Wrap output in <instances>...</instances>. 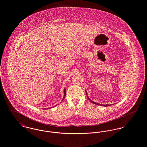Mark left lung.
<instances>
[{"mask_svg": "<svg viewBox=\"0 0 147 147\" xmlns=\"http://www.w3.org/2000/svg\"><path fill=\"white\" fill-rule=\"evenodd\" d=\"M86 95H88V94H87V92L86 91ZM87 97H88V98L91 101V102H92L93 104H96V105H101V106H111V104H110V105H109V104H106V105H101V104H98L97 102H94V101H91V100L88 97V96H87Z\"/></svg>", "mask_w": 147, "mask_h": 147, "instance_id": "obj_1", "label": "left lung"}]
</instances>
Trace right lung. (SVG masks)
Here are the masks:
<instances>
[{
    "mask_svg": "<svg viewBox=\"0 0 147 147\" xmlns=\"http://www.w3.org/2000/svg\"><path fill=\"white\" fill-rule=\"evenodd\" d=\"M65 94H66V91H65V89H64V97H63V100H64V98H65ZM52 108V107H51ZM49 108H46V109H49Z\"/></svg>",
    "mask_w": 147,
    "mask_h": 147,
    "instance_id": "1",
    "label": "right lung"
}]
</instances>
